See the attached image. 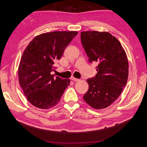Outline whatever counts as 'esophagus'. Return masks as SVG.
<instances>
[{"instance_id":"34e87169","label":"esophagus","mask_w":147,"mask_h":147,"mask_svg":"<svg viewBox=\"0 0 147 147\" xmlns=\"http://www.w3.org/2000/svg\"><path fill=\"white\" fill-rule=\"evenodd\" d=\"M71 80H73V82H78V81H80L79 79H77V78H71Z\"/></svg>"}]
</instances>
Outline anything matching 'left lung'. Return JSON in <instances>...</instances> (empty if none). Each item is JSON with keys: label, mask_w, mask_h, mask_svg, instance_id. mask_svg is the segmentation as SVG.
Instances as JSON below:
<instances>
[{"label": "left lung", "mask_w": 147, "mask_h": 147, "mask_svg": "<svg viewBox=\"0 0 147 147\" xmlns=\"http://www.w3.org/2000/svg\"><path fill=\"white\" fill-rule=\"evenodd\" d=\"M81 41L89 61L98 62L97 74L87 80L84 100L95 109L110 106L121 95L128 78L127 55L119 40L106 32H81Z\"/></svg>", "instance_id": "8db88e82"}]
</instances>
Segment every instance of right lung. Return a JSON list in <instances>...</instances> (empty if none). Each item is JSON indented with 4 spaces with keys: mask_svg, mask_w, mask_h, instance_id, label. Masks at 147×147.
Here are the masks:
<instances>
[{
    "mask_svg": "<svg viewBox=\"0 0 147 147\" xmlns=\"http://www.w3.org/2000/svg\"><path fill=\"white\" fill-rule=\"evenodd\" d=\"M78 33L53 32L36 36L26 47L18 67L21 88L30 103L36 107L49 109L57 105L69 79L54 78L55 63L65 49Z\"/></svg>",
    "mask_w": 147,
    "mask_h": 147,
    "instance_id": "add662e5",
    "label": "right lung"
}]
</instances>
